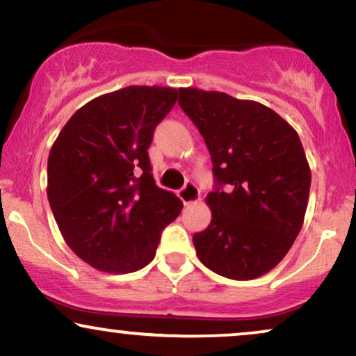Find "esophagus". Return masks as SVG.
Listing matches in <instances>:
<instances>
[{"mask_svg": "<svg viewBox=\"0 0 356 356\" xmlns=\"http://www.w3.org/2000/svg\"><path fill=\"white\" fill-rule=\"evenodd\" d=\"M178 195H179V198H181V201L186 206L198 203V201L201 200V193L198 190V186H196L195 183H191V181H188L186 185L183 186L181 190H179Z\"/></svg>", "mask_w": 356, "mask_h": 356, "instance_id": "34e87169", "label": "esophagus"}]
</instances>
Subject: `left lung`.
<instances>
[{"label": "left lung", "instance_id": "1", "mask_svg": "<svg viewBox=\"0 0 356 356\" xmlns=\"http://www.w3.org/2000/svg\"><path fill=\"white\" fill-rule=\"evenodd\" d=\"M178 90L218 181L206 196L211 222L193 236L196 254L222 277H261L282 261L304 225L312 173L299 135L254 100L196 87Z\"/></svg>", "mask_w": 356, "mask_h": 356}]
</instances>
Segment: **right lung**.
Returning <instances> with one entry per match:
<instances>
[{
    "label": "right lung",
    "mask_w": 356,
    "mask_h": 356,
    "mask_svg": "<svg viewBox=\"0 0 356 356\" xmlns=\"http://www.w3.org/2000/svg\"><path fill=\"white\" fill-rule=\"evenodd\" d=\"M178 90L129 86L82 105L47 158V200L60 234L82 261L129 274L155 257L165 226L181 213L175 193L152 177L153 130Z\"/></svg>",
    "instance_id": "1"
}]
</instances>
